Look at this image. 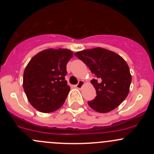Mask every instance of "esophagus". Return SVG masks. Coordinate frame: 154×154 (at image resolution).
I'll list each match as a JSON object with an SVG mask.
<instances>
[{
  "label": "esophagus",
  "instance_id": "1",
  "mask_svg": "<svg viewBox=\"0 0 154 154\" xmlns=\"http://www.w3.org/2000/svg\"><path fill=\"white\" fill-rule=\"evenodd\" d=\"M83 84H84V81H83V80H79L78 83H77V84L76 85V88H81L82 87H83Z\"/></svg>",
  "mask_w": 154,
  "mask_h": 154
}]
</instances>
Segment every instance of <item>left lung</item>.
<instances>
[{
    "label": "left lung",
    "mask_w": 154,
    "mask_h": 154,
    "mask_svg": "<svg viewBox=\"0 0 154 154\" xmlns=\"http://www.w3.org/2000/svg\"><path fill=\"white\" fill-rule=\"evenodd\" d=\"M74 55L94 74L91 83L97 96L88 101L91 109L101 113L112 111L127 97L131 83V74L127 63L119 54L101 48L79 51Z\"/></svg>",
    "instance_id": "obj_1"
}]
</instances>
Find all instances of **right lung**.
<instances>
[{
    "label": "right lung",
    "mask_w": 154,
    "mask_h": 154,
    "mask_svg": "<svg viewBox=\"0 0 154 154\" xmlns=\"http://www.w3.org/2000/svg\"><path fill=\"white\" fill-rule=\"evenodd\" d=\"M73 57L68 49H47L34 56L24 72L23 87L30 104L39 112H52L65 103L70 86L65 79Z\"/></svg>",
    "instance_id": "1"
}]
</instances>
